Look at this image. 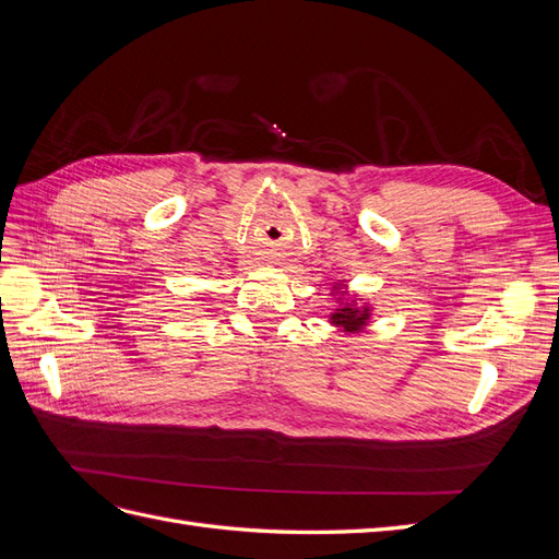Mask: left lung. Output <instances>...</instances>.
<instances>
[{"label":"left lung","instance_id":"obj_1","mask_svg":"<svg viewBox=\"0 0 559 559\" xmlns=\"http://www.w3.org/2000/svg\"><path fill=\"white\" fill-rule=\"evenodd\" d=\"M335 296V302L337 308L329 314V321L333 326H337L345 333H361L366 326H368V319H370V306L366 302V306H359V300L364 298H357V296H349L347 286L337 280L333 284V292Z\"/></svg>","mask_w":559,"mask_h":559}]
</instances>
